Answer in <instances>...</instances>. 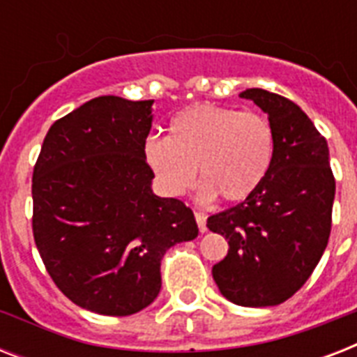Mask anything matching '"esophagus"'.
<instances>
[{"mask_svg": "<svg viewBox=\"0 0 357 357\" xmlns=\"http://www.w3.org/2000/svg\"><path fill=\"white\" fill-rule=\"evenodd\" d=\"M195 218H196V222H198V229H200L202 234L204 231H207V217L204 215V213H195Z\"/></svg>", "mask_w": 357, "mask_h": 357, "instance_id": "obj_1", "label": "esophagus"}]
</instances>
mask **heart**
<instances>
[{
  "label": "heart",
  "mask_w": 357,
  "mask_h": 357,
  "mask_svg": "<svg viewBox=\"0 0 357 357\" xmlns=\"http://www.w3.org/2000/svg\"><path fill=\"white\" fill-rule=\"evenodd\" d=\"M274 157V131L257 113L198 103L183 109L168 126L167 139L146 140L144 159L167 196H181L204 179L202 200L237 204L248 200L265 181Z\"/></svg>",
  "instance_id": "1"
}]
</instances>
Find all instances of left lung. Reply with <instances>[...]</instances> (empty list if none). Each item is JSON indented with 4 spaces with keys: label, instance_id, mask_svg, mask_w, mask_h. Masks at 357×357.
Segmentation results:
<instances>
[{
    "label": "left lung",
    "instance_id": "8db88e82",
    "mask_svg": "<svg viewBox=\"0 0 357 357\" xmlns=\"http://www.w3.org/2000/svg\"><path fill=\"white\" fill-rule=\"evenodd\" d=\"M268 114L274 157L248 200L207 218L228 238V255L213 266L220 293L237 305H278L315 271L332 229L335 178L326 139L287 98L246 89L238 94Z\"/></svg>",
    "mask_w": 357,
    "mask_h": 357
}]
</instances>
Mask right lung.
I'll use <instances>...</instances> for the list:
<instances>
[{
    "label": "right lung",
    "instance_id": "add662e5",
    "mask_svg": "<svg viewBox=\"0 0 357 357\" xmlns=\"http://www.w3.org/2000/svg\"><path fill=\"white\" fill-rule=\"evenodd\" d=\"M151 103H83L50 128L33 170V237L47 274L64 296L100 315L150 305L165 252L198 235L190 207L151 190Z\"/></svg>",
    "mask_w": 357,
    "mask_h": 357
}]
</instances>
